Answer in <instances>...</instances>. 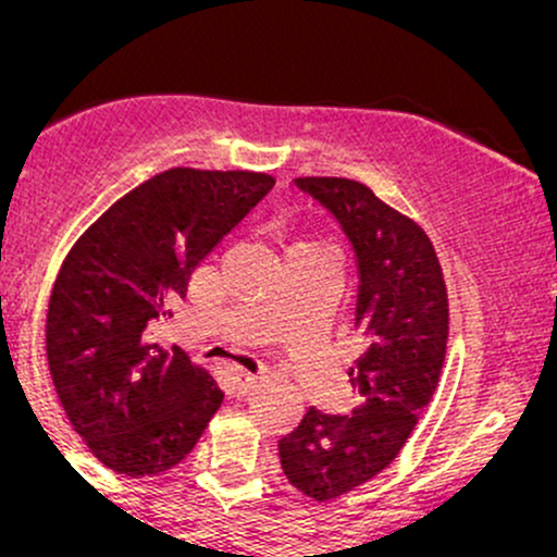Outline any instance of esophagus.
<instances>
[{
  "label": "esophagus",
  "mask_w": 557,
  "mask_h": 557,
  "mask_svg": "<svg viewBox=\"0 0 557 557\" xmlns=\"http://www.w3.org/2000/svg\"><path fill=\"white\" fill-rule=\"evenodd\" d=\"M253 387H257V376L253 374L233 372V376H230V393L238 395V398H243L246 393H251Z\"/></svg>",
  "instance_id": "esophagus-1"
}]
</instances>
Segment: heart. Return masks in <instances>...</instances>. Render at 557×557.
I'll return each instance as SVG.
<instances>
[{
	"label": "heart",
	"instance_id": "1",
	"mask_svg": "<svg viewBox=\"0 0 557 557\" xmlns=\"http://www.w3.org/2000/svg\"><path fill=\"white\" fill-rule=\"evenodd\" d=\"M300 246H314V248H324V246H317V243H300ZM324 251H330V248H324Z\"/></svg>",
	"mask_w": 557,
	"mask_h": 557
}]
</instances>
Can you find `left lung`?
Masks as SVG:
<instances>
[{
	"label": "left lung",
	"mask_w": 557,
	"mask_h": 557,
	"mask_svg": "<svg viewBox=\"0 0 557 557\" xmlns=\"http://www.w3.org/2000/svg\"><path fill=\"white\" fill-rule=\"evenodd\" d=\"M304 194L335 214L359 259L356 330L367 354L348 376L354 417L309 408L280 440L287 482L317 503L361 487L398 458L430 406L447 348V287L432 240L411 216L348 177H298Z\"/></svg>",
	"instance_id": "obj_1"
}]
</instances>
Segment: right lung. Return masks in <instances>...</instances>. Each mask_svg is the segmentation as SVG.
Instances as JSON below:
<instances>
[{
	"instance_id": "1",
	"label": "right lung",
	"mask_w": 557,
	"mask_h": 557,
	"mask_svg": "<svg viewBox=\"0 0 557 557\" xmlns=\"http://www.w3.org/2000/svg\"><path fill=\"white\" fill-rule=\"evenodd\" d=\"M272 185L251 170H164L117 198L62 261L47 309L49 374L73 430L107 469L162 474L222 406L209 369L151 335Z\"/></svg>"
}]
</instances>
